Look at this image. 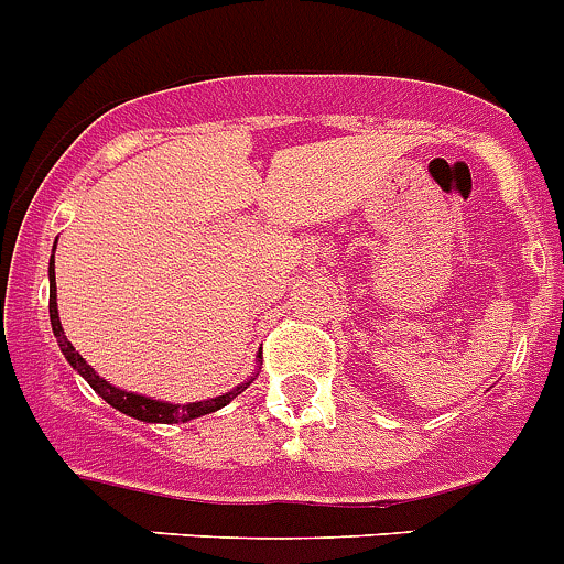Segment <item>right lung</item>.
Here are the masks:
<instances>
[{
	"instance_id": "obj_1",
	"label": "right lung",
	"mask_w": 564,
	"mask_h": 564,
	"mask_svg": "<svg viewBox=\"0 0 564 564\" xmlns=\"http://www.w3.org/2000/svg\"><path fill=\"white\" fill-rule=\"evenodd\" d=\"M47 279H51V302H47V311H51V328H53V336H56V341H59L62 354H65V359L70 362V368L79 373L85 382L94 388L99 397L108 402L110 408H117V411H122L124 416H133V420L139 422H151V425H180V422H191V420H199V416H205V413H214L219 411V408H225L228 402H234L239 393L248 388L250 382H253V377L248 379V382L236 384L234 391L223 393V397H214V399H202V402H187V405H173V402H162V399H153V397H142V393H131V391H122V388H117V384H110L108 379L99 377L94 368H90L85 359H82L79 350L67 341L65 330H62V322H59V307H56V273H53V257H51V264H47ZM259 362H262V354H259Z\"/></svg>"
}]
</instances>
